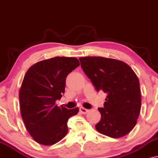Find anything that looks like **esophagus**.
I'll list each match as a JSON object with an SVG mask.
<instances>
[{"label": "esophagus", "instance_id": "1", "mask_svg": "<svg viewBox=\"0 0 158 158\" xmlns=\"http://www.w3.org/2000/svg\"><path fill=\"white\" fill-rule=\"evenodd\" d=\"M80 109V112H81V113H82V114H86L87 112H89V110L88 109H85V108H83V107H81V108L79 109Z\"/></svg>", "mask_w": 158, "mask_h": 158}]
</instances>
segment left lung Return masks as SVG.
Masks as SVG:
<instances>
[{"label": "left lung", "mask_w": 158, "mask_h": 158, "mask_svg": "<svg viewBox=\"0 0 158 158\" xmlns=\"http://www.w3.org/2000/svg\"><path fill=\"white\" fill-rule=\"evenodd\" d=\"M79 60L95 89L106 94L104 106L98 108L101 118L95 129L113 138L129 134L136 125L141 108L140 83L136 74L129 65L115 59L84 57Z\"/></svg>", "instance_id": "left-lung-1"}]
</instances>
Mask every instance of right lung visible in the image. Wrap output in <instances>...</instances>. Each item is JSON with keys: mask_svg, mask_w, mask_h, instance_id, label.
<instances>
[{"mask_svg": "<svg viewBox=\"0 0 158 158\" xmlns=\"http://www.w3.org/2000/svg\"><path fill=\"white\" fill-rule=\"evenodd\" d=\"M79 66L75 57H55L31 66L24 76L20 112L28 132L38 143L53 145L67 134L69 118L79 109L59 107L55 102L64 93L66 77Z\"/></svg>", "mask_w": 158, "mask_h": 158, "instance_id": "right-lung-1", "label": "right lung"}]
</instances>
